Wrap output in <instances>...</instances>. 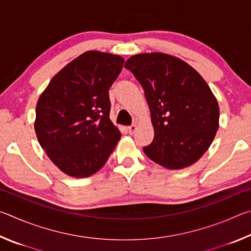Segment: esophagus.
<instances>
[{"instance_id":"esophagus-1","label":"esophagus","mask_w":251,"mask_h":251,"mask_svg":"<svg viewBox=\"0 0 251 251\" xmlns=\"http://www.w3.org/2000/svg\"><path fill=\"white\" fill-rule=\"evenodd\" d=\"M136 129H137V127H136V125H135V124L128 126V133H129L130 135H131V134H134L135 131H136Z\"/></svg>"}]
</instances>
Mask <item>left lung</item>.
<instances>
[{
  "label": "left lung",
  "instance_id": "1",
  "mask_svg": "<svg viewBox=\"0 0 251 251\" xmlns=\"http://www.w3.org/2000/svg\"><path fill=\"white\" fill-rule=\"evenodd\" d=\"M125 69L145 91L155 136L143 151L168 169L188 167L205 154L219 127L217 100L196 70L164 53L128 58Z\"/></svg>",
  "mask_w": 251,
  "mask_h": 251
}]
</instances>
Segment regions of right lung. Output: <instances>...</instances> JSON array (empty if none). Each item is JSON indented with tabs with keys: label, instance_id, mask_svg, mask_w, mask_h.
I'll use <instances>...</instances> for the list:
<instances>
[{
	"label": "right lung",
	"instance_id": "1",
	"mask_svg": "<svg viewBox=\"0 0 251 251\" xmlns=\"http://www.w3.org/2000/svg\"><path fill=\"white\" fill-rule=\"evenodd\" d=\"M124 58L88 50L50 79L36 105L35 133L50 159L69 176L99 172L115 150L121 131L109 120L108 90Z\"/></svg>",
	"mask_w": 251,
	"mask_h": 251
}]
</instances>
